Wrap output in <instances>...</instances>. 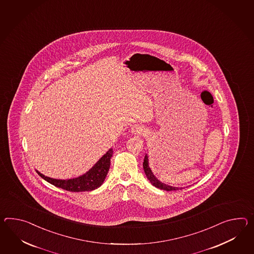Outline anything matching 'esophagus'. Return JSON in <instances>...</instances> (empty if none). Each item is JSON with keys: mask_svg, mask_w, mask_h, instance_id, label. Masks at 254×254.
<instances>
[{"mask_svg": "<svg viewBox=\"0 0 254 254\" xmlns=\"http://www.w3.org/2000/svg\"><path fill=\"white\" fill-rule=\"evenodd\" d=\"M131 132H132V134H134V135H142L144 134V129H143V127H141L140 126H134L132 128H131Z\"/></svg>", "mask_w": 254, "mask_h": 254, "instance_id": "34e87169", "label": "esophagus"}]
</instances>
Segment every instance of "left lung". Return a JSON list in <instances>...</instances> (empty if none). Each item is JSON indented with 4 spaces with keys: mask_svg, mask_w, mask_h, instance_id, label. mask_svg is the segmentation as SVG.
I'll return each instance as SVG.
<instances>
[{
    "mask_svg": "<svg viewBox=\"0 0 254 254\" xmlns=\"http://www.w3.org/2000/svg\"><path fill=\"white\" fill-rule=\"evenodd\" d=\"M143 169H144V172L145 174L147 176V178L149 179L150 184L152 186H154L157 188H160L161 190H165V191H176V190H179L181 188L178 187H173V186H167L163 183L160 182L159 180L157 179L154 176L153 173L151 172L150 168L149 167V159H148V155H145V158H144V162H143Z\"/></svg>",
    "mask_w": 254,
    "mask_h": 254,
    "instance_id": "8db88e82",
    "label": "left lung"
}]
</instances>
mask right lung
<instances>
[{"mask_svg": "<svg viewBox=\"0 0 254 254\" xmlns=\"http://www.w3.org/2000/svg\"><path fill=\"white\" fill-rule=\"evenodd\" d=\"M113 155V149H110L99 161H97L92 169L86 173L77 178L68 180H59L50 178L37 171L41 178L46 180L51 185L67 190L69 192H87L97 189L103 185L105 177L110 168V160Z\"/></svg>", "mask_w": 254, "mask_h": 254, "instance_id": "right-lung-1", "label": "right lung"}]
</instances>
